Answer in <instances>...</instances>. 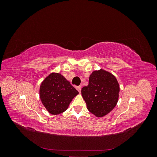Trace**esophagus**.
I'll return each mask as SVG.
<instances>
[{"instance_id":"esophagus-1","label":"esophagus","mask_w":157,"mask_h":157,"mask_svg":"<svg viewBox=\"0 0 157 157\" xmlns=\"http://www.w3.org/2000/svg\"><path fill=\"white\" fill-rule=\"evenodd\" d=\"M81 88H82V87L80 86H78L77 87V90H78V92L79 93H80V92H81Z\"/></svg>"}]
</instances>
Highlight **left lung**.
I'll return each mask as SVG.
<instances>
[{"mask_svg":"<svg viewBox=\"0 0 157 157\" xmlns=\"http://www.w3.org/2000/svg\"><path fill=\"white\" fill-rule=\"evenodd\" d=\"M119 92L116 77L101 69L90 75L88 85L82 88L81 94L88 110L97 117H103L116 106Z\"/></svg>","mask_w":157,"mask_h":157,"instance_id":"left-lung-1","label":"left lung"}]
</instances>
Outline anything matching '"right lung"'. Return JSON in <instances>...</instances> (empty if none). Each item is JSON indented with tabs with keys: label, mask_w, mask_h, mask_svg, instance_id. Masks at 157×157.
<instances>
[{
	"label": "right lung",
	"mask_w": 157,
	"mask_h": 157,
	"mask_svg": "<svg viewBox=\"0 0 157 157\" xmlns=\"http://www.w3.org/2000/svg\"><path fill=\"white\" fill-rule=\"evenodd\" d=\"M39 94L46 110L52 115H57L67 110L78 92L63 75L52 73L42 82Z\"/></svg>",
	"instance_id": "add662e5"
}]
</instances>
